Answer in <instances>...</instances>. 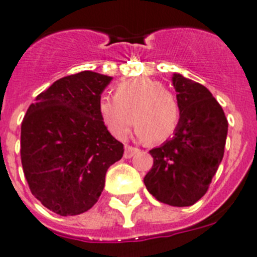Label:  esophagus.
<instances>
[{"mask_svg": "<svg viewBox=\"0 0 257 257\" xmlns=\"http://www.w3.org/2000/svg\"><path fill=\"white\" fill-rule=\"evenodd\" d=\"M140 151V149L137 147H133V146H125V152H124V157L125 159H131L134 154H137Z\"/></svg>", "mask_w": 257, "mask_h": 257, "instance_id": "1", "label": "esophagus"}]
</instances>
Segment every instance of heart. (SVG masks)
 I'll list each match as a JSON object with an SVG mask.
<instances>
[{
	"mask_svg": "<svg viewBox=\"0 0 257 257\" xmlns=\"http://www.w3.org/2000/svg\"><path fill=\"white\" fill-rule=\"evenodd\" d=\"M98 112L108 132L120 140L129 133L134 116L138 137L152 143L170 140L182 116L177 96L161 82L146 77L119 83L114 97L98 101Z\"/></svg>",
	"mask_w": 257,
	"mask_h": 257,
	"instance_id": "heart-1",
	"label": "heart"
}]
</instances>
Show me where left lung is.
I'll use <instances>...</instances> for the list:
<instances>
[{"label": "left lung", "mask_w": 257, "mask_h": 257, "mask_svg": "<svg viewBox=\"0 0 257 257\" xmlns=\"http://www.w3.org/2000/svg\"><path fill=\"white\" fill-rule=\"evenodd\" d=\"M180 123L172 140L150 151L147 191L170 206H191L209 189L224 156L228 120L206 87L174 74Z\"/></svg>", "instance_id": "8db88e82"}]
</instances>
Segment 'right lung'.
<instances>
[{"instance_id":"add662e5","label":"right lung","mask_w":257,"mask_h":257,"mask_svg":"<svg viewBox=\"0 0 257 257\" xmlns=\"http://www.w3.org/2000/svg\"><path fill=\"white\" fill-rule=\"evenodd\" d=\"M111 77L80 71L36 97L22 123L20 155L32 195L61 216L88 211L105 187L107 169L124 154L98 112Z\"/></svg>"}]
</instances>
